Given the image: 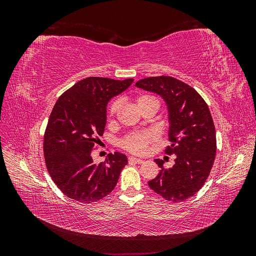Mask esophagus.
Here are the masks:
<instances>
[{
    "label": "esophagus",
    "mask_w": 256,
    "mask_h": 256,
    "mask_svg": "<svg viewBox=\"0 0 256 256\" xmlns=\"http://www.w3.org/2000/svg\"><path fill=\"white\" fill-rule=\"evenodd\" d=\"M128 159H129V162H131V164H143L142 159H138V158H136V157H132V156H130Z\"/></svg>",
    "instance_id": "1"
}]
</instances>
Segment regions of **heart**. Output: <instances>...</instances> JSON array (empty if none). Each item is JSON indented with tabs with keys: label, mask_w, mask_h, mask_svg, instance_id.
Returning <instances> with one entry per match:
<instances>
[{
	"label": "heart",
	"mask_w": 256,
	"mask_h": 256,
	"mask_svg": "<svg viewBox=\"0 0 256 256\" xmlns=\"http://www.w3.org/2000/svg\"><path fill=\"white\" fill-rule=\"evenodd\" d=\"M157 102V99L152 95L148 94H142L138 95L136 98V104L138 109L144 106L145 104ZM120 108V100L114 99L110 102L109 106H108V115L109 118H114L115 114L118 113ZM154 140V136L150 132H144V134H134L129 136H127L122 142L124 148L126 150L134 152V154H144L147 150V146Z\"/></svg>",
	"instance_id": "b5f03b06"
}]
</instances>
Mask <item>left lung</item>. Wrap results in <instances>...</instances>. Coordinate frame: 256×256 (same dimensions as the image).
<instances>
[{
  "label": "left lung",
  "instance_id": "obj_1",
  "mask_svg": "<svg viewBox=\"0 0 256 256\" xmlns=\"http://www.w3.org/2000/svg\"><path fill=\"white\" fill-rule=\"evenodd\" d=\"M136 86L157 92L166 100L170 116L166 154H175V164L160 168L156 178L148 182L152 190L170 202H182L203 187L210 173L216 150L214 124L205 100L184 82L168 76H150Z\"/></svg>",
  "mask_w": 256,
  "mask_h": 256
}]
</instances>
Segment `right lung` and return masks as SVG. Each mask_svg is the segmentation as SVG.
<instances>
[{
  "label": "right lung",
  "instance_id": "right-lung-1",
  "mask_svg": "<svg viewBox=\"0 0 256 256\" xmlns=\"http://www.w3.org/2000/svg\"><path fill=\"white\" fill-rule=\"evenodd\" d=\"M132 82L90 76L68 88L54 104L44 134V156L52 180L67 198L92 204L115 188L127 157L115 152L95 164L92 152L102 143L108 102Z\"/></svg>",
  "mask_w": 256,
  "mask_h": 256
}]
</instances>
